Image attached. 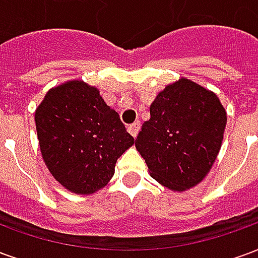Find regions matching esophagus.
<instances>
[{
  "instance_id": "obj_1",
  "label": "esophagus",
  "mask_w": 258,
  "mask_h": 258,
  "mask_svg": "<svg viewBox=\"0 0 258 258\" xmlns=\"http://www.w3.org/2000/svg\"><path fill=\"white\" fill-rule=\"evenodd\" d=\"M140 130H141V123L140 121H135V123H133V124H130L128 125V133L131 135H133V137H137V135H138V133H140Z\"/></svg>"
}]
</instances>
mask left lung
Here are the masks:
<instances>
[{
  "mask_svg": "<svg viewBox=\"0 0 258 258\" xmlns=\"http://www.w3.org/2000/svg\"><path fill=\"white\" fill-rule=\"evenodd\" d=\"M225 124L216 94L181 79L156 96L135 146L156 181L173 190L189 189L216 162Z\"/></svg>",
  "mask_w": 258,
  "mask_h": 258,
  "instance_id": "1",
  "label": "left lung"
}]
</instances>
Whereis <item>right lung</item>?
Listing matches in <instances>:
<instances>
[{"instance_id": "right-lung-1", "label": "right lung", "mask_w": 258, "mask_h": 258, "mask_svg": "<svg viewBox=\"0 0 258 258\" xmlns=\"http://www.w3.org/2000/svg\"><path fill=\"white\" fill-rule=\"evenodd\" d=\"M36 127L48 170L74 194L103 188L118 157L134 144L117 112L83 81L48 91L37 107Z\"/></svg>"}]
</instances>
